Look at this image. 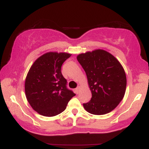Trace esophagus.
Listing matches in <instances>:
<instances>
[{"label": "esophagus", "instance_id": "34e87169", "mask_svg": "<svg viewBox=\"0 0 149 149\" xmlns=\"http://www.w3.org/2000/svg\"><path fill=\"white\" fill-rule=\"evenodd\" d=\"M80 90V87L79 86V87H78V88H77L76 89V94L79 93Z\"/></svg>", "mask_w": 149, "mask_h": 149}]
</instances>
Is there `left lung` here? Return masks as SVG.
I'll return each instance as SVG.
<instances>
[{
  "label": "left lung",
  "instance_id": "left-lung-1",
  "mask_svg": "<svg viewBox=\"0 0 149 149\" xmlns=\"http://www.w3.org/2000/svg\"><path fill=\"white\" fill-rule=\"evenodd\" d=\"M83 68L92 92L91 100L84 109L94 115H104L113 110L123 99L127 78L116 58L104 49H95L77 56Z\"/></svg>",
  "mask_w": 149,
  "mask_h": 149
}]
</instances>
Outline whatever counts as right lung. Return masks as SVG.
<instances>
[{
  "label": "right lung",
  "mask_w": 149,
  "mask_h": 149,
  "mask_svg": "<svg viewBox=\"0 0 149 149\" xmlns=\"http://www.w3.org/2000/svg\"><path fill=\"white\" fill-rule=\"evenodd\" d=\"M71 56L66 52H47L31 66L25 80L26 97L40 115L52 117L61 113L76 95L66 88L67 81L61 71V65Z\"/></svg>",
  "instance_id": "add662e5"
}]
</instances>
